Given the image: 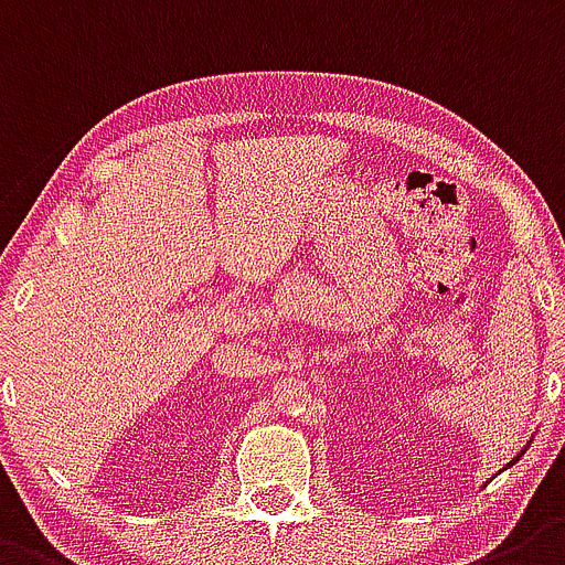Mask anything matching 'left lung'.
Instances as JSON below:
<instances>
[{"label": "left lung", "instance_id": "1", "mask_svg": "<svg viewBox=\"0 0 565 565\" xmlns=\"http://www.w3.org/2000/svg\"><path fill=\"white\" fill-rule=\"evenodd\" d=\"M521 454H523V450H521ZM521 454H518V456H515V459H512V461H510V465H515V461H518V459H521ZM510 465H507V467H510Z\"/></svg>", "mask_w": 565, "mask_h": 565}]
</instances>
